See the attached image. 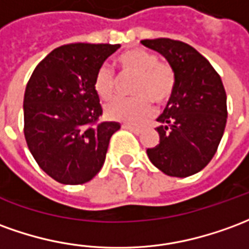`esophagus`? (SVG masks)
Here are the masks:
<instances>
[{
  "label": "esophagus",
  "instance_id": "obj_1",
  "mask_svg": "<svg viewBox=\"0 0 249 249\" xmlns=\"http://www.w3.org/2000/svg\"><path fill=\"white\" fill-rule=\"evenodd\" d=\"M123 128H124V129L132 130V132H135V133H137V135H139V133L142 132V129H140V128H137V126H133V125H130V124H123Z\"/></svg>",
  "mask_w": 249,
  "mask_h": 249
}]
</instances>
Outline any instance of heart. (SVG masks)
<instances>
[{"instance_id": "heart-1", "label": "heart", "mask_w": 249, "mask_h": 249, "mask_svg": "<svg viewBox=\"0 0 249 249\" xmlns=\"http://www.w3.org/2000/svg\"><path fill=\"white\" fill-rule=\"evenodd\" d=\"M116 64L123 75H136L132 86L133 98H116L105 107L109 119L136 124L152 113V102L163 105L175 90V71L166 62H159L154 52L144 48H130L116 58ZM93 88L101 100H110L117 88L113 70L104 64L97 70Z\"/></svg>"}]
</instances>
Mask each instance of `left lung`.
<instances>
[{"instance_id":"8db88e82","label":"left lung","mask_w":249,"mask_h":249,"mask_svg":"<svg viewBox=\"0 0 249 249\" xmlns=\"http://www.w3.org/2000/svg\"><path fill=\"white\" fill-rule=\"evenodd\" d=\"M175 71V90L158 121L159 144L147 149L161 173L186 178L208 166L227 125V94L209 60L179 40H142Z\"/></svg>"}]
</instances>
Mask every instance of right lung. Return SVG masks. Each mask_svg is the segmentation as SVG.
<instances>
[{
	"mask_svg": "<svg viewBox=\"0 0 249 249\" xmlns=\"http://www.w3.org/2000/svg\"><path fill=\"white\" fill-rule=\"evenodd\" d=\"M120 44L55 48L32 72L24 94V135L39 167L63 185H82L104 166L119 123H98L97 70Z\"/></svg>",
	"mask_w": 249,
	"mask_h": 249,
	"instance_id": "obj_1",
	"label": "right lung"
}]
</instances>
